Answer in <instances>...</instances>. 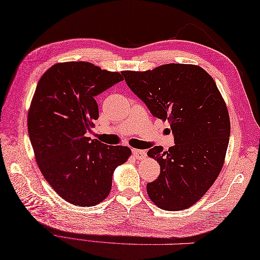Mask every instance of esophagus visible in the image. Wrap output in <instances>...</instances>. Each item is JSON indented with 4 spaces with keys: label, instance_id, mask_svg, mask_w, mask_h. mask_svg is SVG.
I'll use <instances>...</instances> for the list:
<instances>
[{
    "label": "esophagus",
    "instance_id": "34e87169",
    "mask_svg": "<svg viewBox=\"0 0 260 260\" xmlns=\"http://www.w3.org/2000/svg\"><path fill=\"white\" fill-rule=\"evenodd\" d=\"M132 154H134L135 157L138 158V159H143V158L146 157V151L145 150L134 149V150H132Z\"/></svg>",
    "mask_w": 260,
    "mask_h": 260
}]
</instances>
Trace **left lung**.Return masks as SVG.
<instances>
[{
    "mask_svg": "<svg viewBox=\"0 0 260 260\" xmlns=\"http://www.w3.org/2000/svg\"><path fill=\"white\" fill-rule=\"evenodd\" d=\"M126 85L155 117L170 122L175 145L155 146L159 176L147 184L156 206L181 210L192 206L222 171L230 138L226 104L203 68L169 63L153 70L122 71Z\"/></svg>",
    "mask_w": 260,
    "mask_h": 260,
    "instance_id": "1",
    "label": "left lung"
}]
</instances>
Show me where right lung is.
Masks as SVG:
<instances>
[{
  "instance_id": "right-lung-1",
  "label": "right lung",
  "mask_w": 260,
  "mask_h": 260,
  "mask_svg": "<svg viewBox=\"0 0 260 260\" xmlns=\"http://www.w3.org/2000/svg\"><path fill=\"white\" fill-rule=\"evenodd\" d=\"M123 80L121 73L90 62L52 66L39 79L28 111V134L42 174L66 202L79 207L102 203L117 166L131 149L91 140L99 119L95 97Z\"/></svg>"
}]
</instances>
